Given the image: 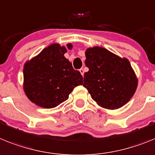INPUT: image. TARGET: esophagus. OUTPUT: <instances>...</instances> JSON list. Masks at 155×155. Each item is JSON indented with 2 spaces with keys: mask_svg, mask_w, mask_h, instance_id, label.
Returning <instances> with one entry per match:
<instances>
[{
  "mask_svg": "<svg viewBox=\"0 0 155 155\" xmlns=\"http://www.w3.org/2000/svg\"><path fill=\"white\" fill-rule=\"evenodd\" d=\"M79 72H80L82 76H83V75H84V70H83V68H80V69H79Z\"/></svg>",
  "mask_w": 155,
  "mask_h": 155,
  "instance_id": "34e87169",
  "label": "esophagus"
}]
</instances>
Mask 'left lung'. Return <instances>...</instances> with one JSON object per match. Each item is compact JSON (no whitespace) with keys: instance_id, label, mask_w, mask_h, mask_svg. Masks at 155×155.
Instances as JSON below:
<instances>
[{"instance_id":"left-lung-1","label":"left lung","mask_w":155,"mask_h":155,"mask_svg":"<svg viewBox=\"0 0 155 155\" xmlns=\"http://www.w3.org/2000/svg\"><path fill=\"white\" fill-rule=\"evenodd\" d=\"M83 87L98 105L115 110L125 105L134 96L138 79L130 61L108 50L93 47L86 50Z\"/></svg>"}]
</instances>
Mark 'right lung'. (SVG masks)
I'll use <instances>...</instances> for the list:
<instances>
[{
    "label": "right lung",
    "instance_id": "obj_1",
    "mask_svg": "<svg viewBox=\"0 0 155 155\" xmlns=\"http://www.w3.org/2000/svg\"><path fill=\"white\" fill-rule=\"evenodd\" d=\"M67 48L72 49V44H67ZM66 52L64 46L51 44L24 64V92L37 106L57 107L68 99L75 87L83 83L80 72L64 56Z\"/></svg>",
    "mask_w": 155,
    "mask_h": 155
}]
</instances>
